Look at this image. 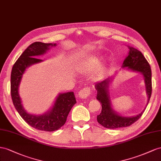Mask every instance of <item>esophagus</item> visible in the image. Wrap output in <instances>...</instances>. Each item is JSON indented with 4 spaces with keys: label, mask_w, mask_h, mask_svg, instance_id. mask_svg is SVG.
Listing matches in <instances>:
<instances>
[{
    "label": "esophagus",
    "mask_w": 161,
    "mask_h": 161,
    "mask_svg": "<svg viewBox=\"0 0 161 161\" xmlns=\"http://www.w3.org/2000/svg\"><path fill=\"white\" fill-rule=\"evenodd\" d=\"M90 94V88H84L81 89L79 93H78V97L81 99L87 98Z\"/></svg>",
    "instance_id": "34e87169"
}]
</instances>
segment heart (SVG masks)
Wrapping results in <instances>:
<instances>
[{
    "instance_id": "b5f03b06",
    "label": "heart",
    "mask_w": 161,
    "mask_h": 161,
    "mask_svg": "<svg viewBox=\"0 0 161 161\" xmlns=\"http://www.w3.org/2000/svg\"><path fill=\"white\" fill-rule=\"evenodd\" d=\"M100 63V59L98 58H92L89 59L88 61L84 63L83 64L78 67L77 70L80 73H88L92 70H93L97 67ZM100 74V73H99Z\"/></svg>"
}]
</instances>
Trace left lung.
I'll list each match as a JSON object with an SVG mask.
<instances>
[{"label":"left lung","instance_id":"left-lung-1","mask_svg":"<svg viewBox=\"0 0 161 161\" xmlns=\"http://www.w3.org/2000/svg\"><path fill=\"white\" fill-rule=\"evenodd\" d=\"M128 48L129 53L123 61L121 68L130 71L140 73L143 75L146 92L148 96L147 106L152 94V71L150 66L140 50L130 46H128ZM113 77L114 75L108 77L94 85L97 91L96 99L102 104V111L100 114L97 115V121L101 125L108 129H117L131 125L138 120L146 109L145 108L140 113L132 117L122 116L114 111L113 108L110 96V85L111 84Z\"/></svg>","mask_w":161,"mask_h":161}]
</instances>
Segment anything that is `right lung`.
Here are the masks:
<instances>
[{"label": "right lung", "instance_id": "obj_1", "mask_svg": "<svg viewBox=\"0 0 161 161\" xmlns=\"http://www.w3.org/2000/svg\"><path fill=\"white\" fill-rule=\"evenodd\" d=\"M56 46L57 44L54 43H32L13 65L11 75V98L17 111L28 125L36 130L45 131H56L65 123L68 114L76 103L74 93L73 92L59 93L48 111L42 114H34L27 113L23 106L19 88L26 69L43 61L36 57L46 54L50 48Z\"/></svg>", "mask_w": 161, "mask_h": 161}]
</instances>
